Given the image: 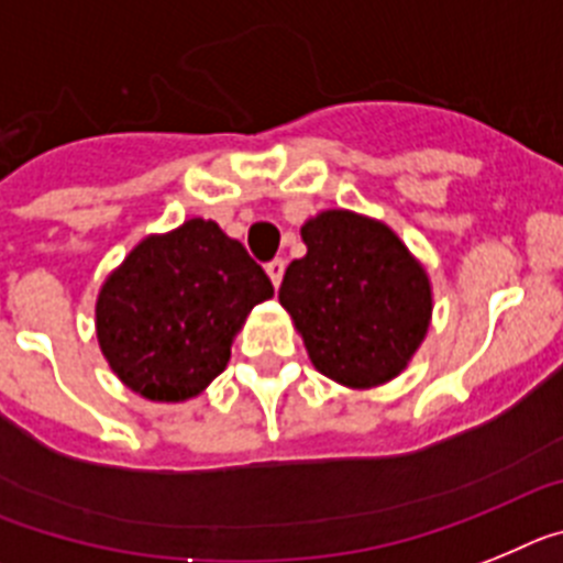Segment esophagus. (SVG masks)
<instances>
[{"label": "esophagus", "instance_id": "obj_1", "mask_svg": "<svg viewBox=\"0 0 563 563\" xmlns=\"http://www.w3.org/2000/svg\"><path fill=\"white\" fill-rule=\"evenodd\" d=\"M283 272H286V261H283V257H275L272 263H266V275L275 288L283 283Z\"/></svg>", "mask_w": 563, "mask_h": 563}]
</instances>
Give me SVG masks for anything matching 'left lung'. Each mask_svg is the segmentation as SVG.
<instances>
[{
    "mask_svg": "<svg viewBox=\"0 0 563 563\" xmlns=\"http://www.w3.org/2000/svg\"><path fill=\"white\" fill-rule=\"evenodd\" d=\"M306 257L283 275L280 306L320 374L376 388L408 368L430 325L433 291L422 263L385 223L325 209L300 229Z\"/></svg>",
    "mask_w": 563,
    "mask_h": 563,
    "instance_id": "obj_1",
    "label": "left lung"
}]
</instances>
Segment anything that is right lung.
<instances>
[{"label":"right lung","instance_id":"1","mask_svg":"<svg viewBox=\"0 0 563 563\" xmlns=\"http://www.w3.org/2000/svg\"><path fill=\"white\" fill-rule=\"evenodd\" d=\"M272 280L214 221L150 234L104 280L96 336L121 383L153 402L198 397Z\"/></svg>","mask_w":563,"mask_h":563}]
</instances>
